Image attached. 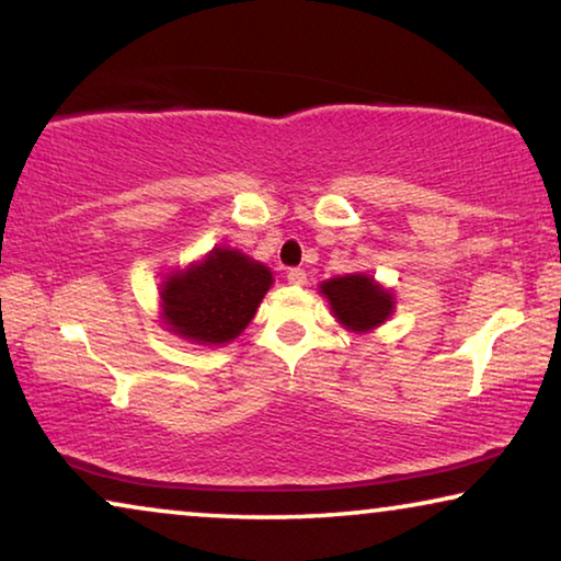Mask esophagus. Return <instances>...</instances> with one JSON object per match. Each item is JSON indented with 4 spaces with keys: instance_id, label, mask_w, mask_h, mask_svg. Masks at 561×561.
Returning a JSON list of instances; mask_svg holds the SVG:
<instances>
[{
    "instance_id": "1",
    "label": "esophagus",
    "mask_w": 561,
    "mask_h": 561,
    "mask_svg": "<svg viewBox=\"0 0 561 561\" xmlns=\"http://www.w3.org/2000/svg\"><path fill=\"white\" fill-rule=\"evenodd\" d=\"M287 279H289V284H295V287H302V284H307V272L295 266V270L287 272Z\"/></svg>"
}]
</instances>
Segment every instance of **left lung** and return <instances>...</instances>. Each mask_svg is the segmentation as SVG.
<instances>
[{"mask_svg": "<svg viewBox=\"0 0 561 561\" xmlns=\"http://www.w3.org/2000/svg\"><path fill=\"white\" fill-rule=\"evenodd\" d=\"M322 295L337 320L353 332H367L378 328L392 312V295L375 284L365 274H347L322 284Z\"/></svg>", "mask_w": 561, "mask_h": 561, "instance_id": "obj_1", "label": "left lung"}]
</instances>
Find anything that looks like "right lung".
<instances>
[{"label": "right lung", "instance_id": "1", "mask_svg": "<svg viewBox=\"0 0 561 561\" xmlns=\"http://www.w3.org/2000/svg\"><path fill=\"white\" fill-rule=\"evenodd\" d=\"M272 287V272L233 249H214L204 262L163 282V314L171 332L201 345H224L252 322Z\"/></svg>", "mask_w": 561, "mask_h": 561}]
</instances>
